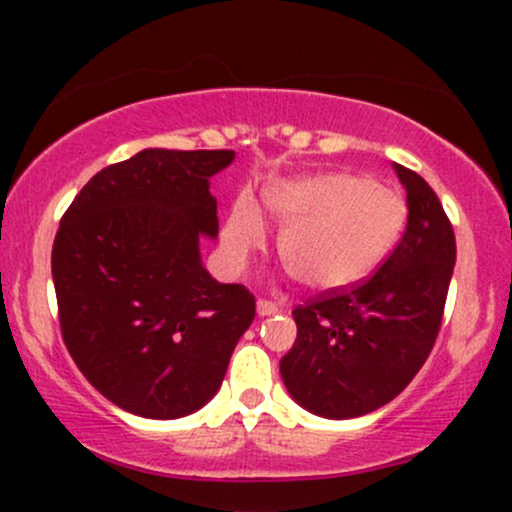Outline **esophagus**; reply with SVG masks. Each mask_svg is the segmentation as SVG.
Listing matches in <instances>:
<instances>
[{"mask_svg": "<svg viewBox=\"0 0 512 512\" xmlns=\"http://www.w3.org/2000/svg\"><path fill=\"white\" fill-rule=\"evenodd\" d=\"M276 313H279V305H276V303L264 301V298L257 301V315H260V317H269V315H276Z\"/></svg>", "mask_w": 512, "mask_h": 512, "instance_id": "1", "label": "esophagus"}]
</instances>
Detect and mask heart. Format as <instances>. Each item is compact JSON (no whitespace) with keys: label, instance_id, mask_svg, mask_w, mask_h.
<instances>
[{"label":"heart","instance_id":"obj_1","mask_svg":"<svg viewBox=\"0 0 512 512\" xmlns=\"http://www.w3.org/2000/svg\"><path fill=\"white\" fill-rule=\"evenodd\" d=\"M264 207L284 231L279 257L310 291H339L378 269L395 248L407 207L392 187L356 173H320L279 180L264 192ZM262 211L240 197L223 228L233 260L264 243Z\"/></svg>","mask_w":512,"mask_h":512}]
</instances>
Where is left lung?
Masks as SVG:
<instances>
[{
    "label": "left lung",
    "mask_w": 512,
    "mask_h": 512,
    "mask_svg": "<svg viewBox=\"0 0 512 512\" xmlns=\"http://www.w3.org/2000/svg\"><path fill=\"white\" fill-rule=\"evenodd\" d=\"M407 190V231L370 279L293 310L298 337L279 370L289 395L325 419L385 407L436 344L455 269V233L431 185L392 163Z\"/></svg>",
    "instance_id": "8db88e82"
}]
</instances>
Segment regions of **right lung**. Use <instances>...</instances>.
<instances>
[{"label": "right lung", "mask_w": 512, "mask_h": 512, "mask_svg": "<svg viewBox=\"0 0 512 512\" xmlns=\"http://www.w3.org/2000/svg\"><path fill=\"white\" fill-rule=\"evenodd\" d=\"M236 151L144 149L103 168L62 216L52 281L62 337L105 399L180 419L219 392L255 296L219 284L199 240L219 236L209 180Z\"/></svg>", "instance_id": "add662e5"}]
</instances>
